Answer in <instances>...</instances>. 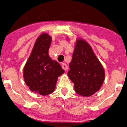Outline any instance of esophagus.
<instances>
[{
	"label": "esophagus",
	"instance_id": "esophagus-1",
	"mask_svg": "<svg viewBox=\"0 0 127 127\" xmlns=\"http://www.w3.org/2000/svg\"><path fill=\"white\" fill-rule=\"evenodd\" d=\"M62 66V68H63V69H64L65 71H66L67 70H68V65H66L65 63H63Z\"/></svg>",
	"mask_w": 127,
	"mask_h": 127
}]
</instances>
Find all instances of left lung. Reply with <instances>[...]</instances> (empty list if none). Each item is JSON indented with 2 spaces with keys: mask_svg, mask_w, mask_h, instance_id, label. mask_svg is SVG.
<instances>
[{
  "mask_svg": "<svg viewBox=\"0 0 127 127\" xmlns=\"http://www.w3.org/2000/svg\"><path fill=\"white\" fill-rule=\"evenodd\" d=\"M68 75L74 90L82 96H90L99 90L105 80V70L88 42L77 39Z\"/></svg>",
  "mask_w": 127,
  "mask_h": 127,
  "instance_id": "1",
  "label": "left lung"
}]
</instances>
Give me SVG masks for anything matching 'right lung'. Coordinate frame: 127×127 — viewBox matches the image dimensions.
<instances>
[{
    "instance_id": "1",
    "label": "right lung",
    "mask_w": 127,
    "mask_h": 127,
    "mask_svg": "<svg viewBox=\"0 0 127 127\" xmlns=\"http://www.w3.org/2000/svg\"><path fill=\"white\" fill-rule=\"evenodd\" d=\"M51 41L48 33L37 37L23 70L24 79L30 90L42 96L53 92L58 76L64 72L59 63L49 57Z\"/></svg>"
}]
</instances>
